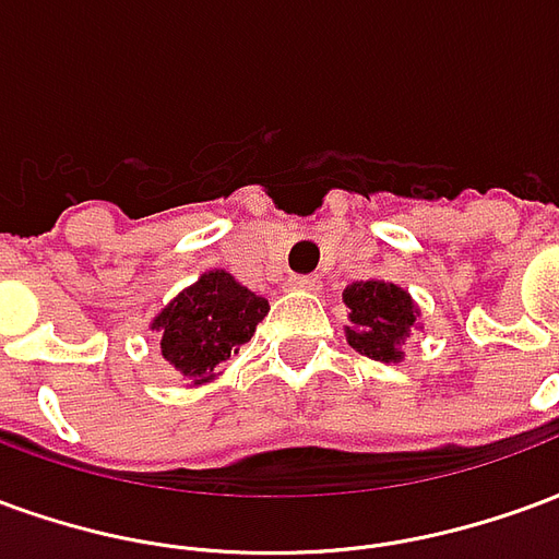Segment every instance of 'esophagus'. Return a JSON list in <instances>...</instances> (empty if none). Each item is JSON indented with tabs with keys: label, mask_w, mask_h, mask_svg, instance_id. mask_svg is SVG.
I'll return each mask as SVG.
<instances>
[{
	"label": "esophagus",
	"mask_w": 559,
	"mask_h": 559,
	"mask_svg": "<svg viewBox=\"0 0 559 559\" xmlns=\"http://www.w3.org/2000/svg\"><path fill=\"white\" fill-rule=\"evenodd\" d=\"M287 287H290V290L314 293L320 290V281H317L314 275H293V278H287Z\"/></svg>",
	"instance_id": "34e87169"
}]
</instances>
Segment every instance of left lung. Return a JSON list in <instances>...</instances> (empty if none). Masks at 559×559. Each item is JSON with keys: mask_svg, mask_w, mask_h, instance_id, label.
<instances>
[{"mask_svg": "<svg viewBox=\"0 0 559 559\" xmlns=\"http://www.w3.org/2000/svg\"><path fill=\"white\" fill-rule=\"evenodd\" d=\"M344 305L350 311L347 344L353 350L386 365L404 359L401 344L411 338L419 317L411 293L392 281H353L344 290Z\"/></svg>", "mask_w": 559, "mask_h": 559, "instance_id": "8db88e82", "label": "left lung"}]
</instances>
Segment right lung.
<instances>
[{"instance_id": "obj_1", "label": "right lung", "mask_w": 559, "mask_h": 559, "mask_svg": "<svg viewBox=\"0 0 559 559\" xmlns=\"http://www.w3.org/2000/svg\"><path fill=\"white\" fill-rule=\"evenodd\" d=\"M269 314V302L224 269L200 275L185 287L155 320L160 356L194 386L215 380V368L251 341L257 323Z\"/></svg>"}]
</instances>
